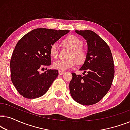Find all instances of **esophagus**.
<instances>
[{
	"instance_id": "esophagus-1",
	"label": "esophagus",
	"mask_w": 130,
	"mask_h": 130,
	"mask_svg": "<svg viewBox=\"0 0 130 130\" xmlns=\"http://www.w3.org/2000/svg\"><path fill=\"white\" fill-rule=\"evenodd\" d=\"M65 72H64V71H59V74L60 75H62V74H63Z\"/></svg>"
}]
</instances>
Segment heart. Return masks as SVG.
Instances as JSON below:
<instances>
[{
    "mask_svg": "<svg viewBox=\"0 0 130 130\" xmlns=\"http://www.w3.org/2000/svg\"><path fill=\"white\" fill-rule=\"evenodd\" d=\"M63 44L68 46L72 51L69 55V59L66 60H60L54 61L53 67L59 71H65L75 66L76 63L83 64L87 58L86 51L83 48V41L75 35H70L63 40ZM50 54L53 58H57L59 54L58 44L55 42L50 47Z\"/></svg>",
    "mask_w": 130,
    "mask_h": 130,
    "instance_id": "heart-1",
    "label": "heart"
}]
</instances>
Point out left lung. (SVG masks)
<instances>
[{
    "label": "left lung",
    "instance_id": "left-lung-1",
    "mask_svg": "<svg viewBox=\"0 0 130 130\" xmlns=\"http://www.w3.org/2000/svg\"><path fill=\"white\" fill-rule=\"evenodd\" d=\"M75 32L83 37L88 44L87 58L80 70L87 72L82 76L72 73L69 88L76 102L91 105L99 102L111 88L114 77V63L108 44L90 30Z\"/></svg>",
    "mask_w": 130,
    "mask_h": 130
}]
</instances>
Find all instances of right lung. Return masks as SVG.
<instances>
[{
	"instance_id": "obj_1",
	"label": "right lung",
	"mask_w": 130,
	"mask_h": 130,
	"mask_svg": "<svg viewBox=\"0 0 130 130\" xmlns=\"http://www.w3.org/2000/svg\"><path fill=\"white\" fill-rule=\"evenodd\" d=\"M69 31L37 28L18 42L10 59V78L21 95L35 99L48 91L58 75V70L48 69L40 73V69L51 64V44Z\"/></svg>"
}]
</instances>
